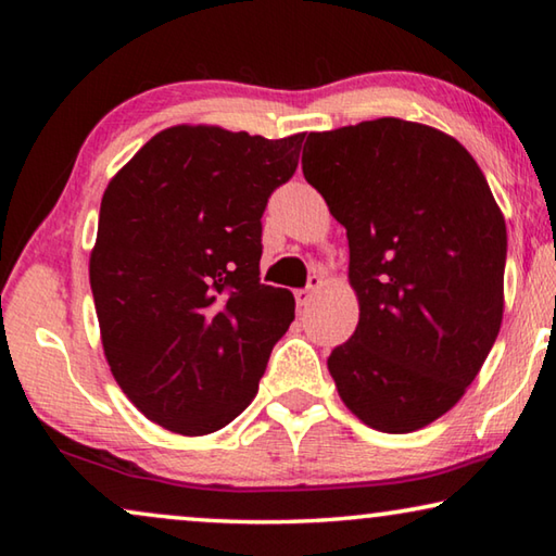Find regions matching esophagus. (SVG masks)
<instances>
[{
	"mask_svg": "<svg viewBox=\"0 0 556 556\" xmlns=\"http://www.w3.org/2000/svg\"><path fill=\"white\" fill-rule=\"evenodd\" d=\"M321 287H324V277H321V275H312V277H308L306 289H296V291H294L296 304H299V306H308V304H312L314 294H316V291L321 289Z\"/></svg>",
	"mask_w": 556,
	"mask_h": 556,
	"instance_id": "esophagus-1",
	"label": "esophagus"
}]
</instances>
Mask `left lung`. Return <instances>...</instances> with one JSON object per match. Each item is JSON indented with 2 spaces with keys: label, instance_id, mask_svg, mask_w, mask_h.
I'll use <instances>...</instances> for the list:
<instances>
[{
  "label": "left lung",
  "instance_id": "1",
  "mask_svg": "<svg viewBox=\"0 0 556 556\" xmlns=\"http://www.w3.org/2000/svg\"><path fill=\"white\" fill-rule=\"evenodd\" d=\"M348 235L361 318L328 370L357 419L409 434L464 397L503 324L505 218L476 159L429 125L312 131L301 156Z\"/></svg>",
  "mask_w": 556,
  "mask_h": 556
}]
</instances>
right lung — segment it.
Listing matches in <instances>:
<instances>
[{
	"mask_svg": "<svg viewBox=\"0 0 556 556\" xmlns=\"http://www.w3.org/2000/svg\"><path fill=\"white\" fill-rule=\"evenodd\" d=\"M304 135L159 131L112 176L90 252L102 351L129 402L174 434L223 429L255 400L294 296L260 285L262 213Z\"/></svg>",
	"mask_w": 556,
	"mask_h": 556,
	"instance_id": "1",
	"label": "right lung"
}]
</instances>
